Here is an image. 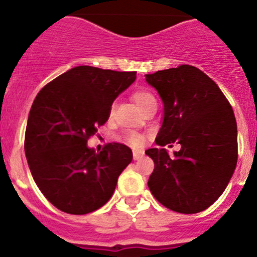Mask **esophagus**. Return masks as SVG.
<instances>
[{"instance_id": "esophagus-1", "label": "esophagus", "mask_w": 257, "mask_h": 257, "mask_svg": "<svg viewBox=\"0 0 257 257\" xmlns=\"http://www.w3.org/2000/svg\"><path fill=\"white\" fill-rule=\"evenodd\" d=\"M133 156H134V160H140V158H143V156H144V152L143 151H134L133 152Z\"/></svg>"}]
</instances>
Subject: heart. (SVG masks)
Segmentation results:
<instances>
[{"mask_svg": "<svg viewBox=\"0 0 257 257\" xmlns=\"http://www.w3.org/2000/svg\"><path fill=\"white\" fill-rule=\"evenodd\" d=\"M133 99L135 100V103L139 105V108L144 109L145 106H148L149 104H153L157 103L156 101V97L153 96V94H151L149 91L147 90H138L133 94ZM124 140H126L131 147H135V148H140L143 147L147 140L143 134H138V133H128L126 136H124Z\"/></svg>", "mask_w": 257, "mask_h": 257, "instance_id": "obj_1", "label": "heart"}]
</instances>
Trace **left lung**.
Here are the masks:
<instances>
[{
  "mask_svg": "<svg viewBox=\"0 0 257 257\" xmlns=\"http://www.w3.org/2000/svg\"><path fill=\"white\" fill-rule=\"evenodd\" d=\"M163 103L156 144L145 151L154 161L149 190L161 205L197 213L216 201L234 174L238 158L234 112L219 86L198 68L180 65L145 74ZM176 141L171 157L162 147Z\"/></svg>",
  "mask_w": 257,
  "mask_h": 257,
  "instance_id": "obj_1",
  "label": "left lung"
}]
</instances>
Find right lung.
<instances>
[{
  "instance_id": "1",
  "label": "right lung",
  "mask_w": 257,
  "mask_h": 257,
  "mask_svg": "<svg viewBox=\"0 0 257 257\" xmlns=\"http://www.w3.org/2000/svg\"><path fill=\"white\" fill-rule=\"evenodd\" d=\"M135 79L136 72L79 65L36 96L24 151L37 187L63 212L85 215L105 205L133 161L126 145L110 143L96 152L87 139L108 121L113 101Z\"/></svg>"
}]
</instances>
